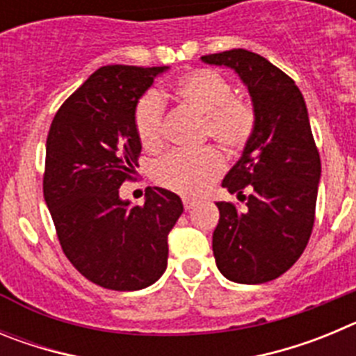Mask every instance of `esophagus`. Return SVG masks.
I'll list each match as a JSON object with an SVG mask.
<instances>
[{
    "mask_svg": "<svg viewBox=\"0 0 356 356\" xmlns=\"http://www.w3.org/2000/svg\"><path fill=\"white\" fill-rule=\"evenodd\" d=\"M184 207H185V210L194 209V207H196V201H194V200H187V197H185V200H184Z\"/></svg>",
    "mask_w": 356,
    "mask_h": 356,
    "instance_id": "1",
    "label": "esophagus"
}]
</instances>
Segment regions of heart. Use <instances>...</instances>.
<instances>
[{
  "mask_svg": "<svg viewBox=\"0 0 356 356\" xmlns=\"http://www.w3.org/2000/svg\"><path fill=\"white\" fill-rule=\"evenodd\" d=\"M171 89L181 103L203 115L205 137L213 139L219 146L238 151L251 139L257 122L253 106L232 96V85L219 72L194 69L175 80ZM162 99L156 92H147L135 106V130L146 149H156L162 144ZM222 168L221 155L213 147L194 153L175 151L156 163L155 180L172 193L196 197L209 191Z\"/></svg>",
  "mask_w": 356,
  "mask_h": 356,
  "instance_id": "obj_1",
  "label": "heart"
}]
</instances>
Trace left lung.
Returning a JSON list of instances; mask_svg holds the SVG:
<instances>
[{
	"mask_svg": "<svg viewBox=\"0 0 356 356\" xmlns=\"http://www.w3.org/2000/svg\"><path fill=\"white\" fill-rule=\"evenodd\" d=\"M234 69L248 87L254 130L222 180L246 207L217 201L212 235L217 269L237 284H264L284 275L312 234L321 159L303 94L291 76L248 49L201 56Z\"/></svg>",
	"mask_w": 356,
	"mask_h": 356,
	"instance_id": "obj_1",
	"label": "left lung"
}]
</instances>
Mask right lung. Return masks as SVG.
<instances>
[{
    "mask_svg": "<svg viewBox=\"0 0 356 356\" xmlns=\"http://www.w3.org/2000/svg\"><path fill=\"white\" fill-rule=\"evenodd\" d=\"M163 67L105 65L58 108L46 140L44 200L69 262L99 287L139 291L168 267L180 196L147 187L144 205L121 200L140 140L135 106Z\"/></svg>",
    "mask_w": 356,
    "mask_h": 356,
    "instance_id": "obj_1",
    "label": "right lung"
}]
</instances>
